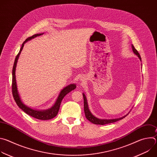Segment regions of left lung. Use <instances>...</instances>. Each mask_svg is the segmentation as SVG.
I'll return each mask as SVG.
<instances>
[{"instance_id":"left-lung-1","label":"left lung","mask_w":157,"mask_h":157,"mask_svg":"<svg viewBox=\"0 0 157 157\" xmlns=\"http://www.w3.org/2000/svg\"><path fill=\"white\" fill-rule=\"evenodd\" d=\"M132 50H133V53H135L136 55L138 56V57L139 58V59L141 60V57H140V55L139 54V53L138 52V51L135 48V47H134V46L132 45ZM83 98H84V114H85V116L86 117V119L90 121L91 122L94 124H98V125H105V124H110V123H114L115 122H117L118 121H120L122 119H124L126 116H127L128 114H127L126 116L122 117H121V118H119V119H99L97 117H96L95 116H94L92 113L90 112V110H89V108H88V104H87V100H86V98L84 95V94L83 93Z\"/></svg>"}]
</instances>
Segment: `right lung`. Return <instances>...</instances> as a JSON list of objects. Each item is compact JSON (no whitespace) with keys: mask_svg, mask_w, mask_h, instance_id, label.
I'll list each match as a JSON object with an SVG mask.
<instances>
[{"mask_svg":"<svg viewBox=\"0 0 157 157\" xmlns=\"http://www.w3.org/2000/svg\"><path fill=\"white\" fill-rule=\"evenodd\" d=\"M43 34V33H42ZM41 33H39V34H35L30 37L27 38L25 41L21 45V47L20 50V52H18V53L17 54V55L16 56V58L15 59V61H14V64H13V70H12V94H13V99L15 101V102L17 103V105L23 111H24L25 113H27L28 115L36 118L37 119H40V120H49L51 119H53V117H56V115L58 113V111L59 109V107H60V104L61 102V101L63 100V98L68 94L69 93L70 91H73V89H75L76 87V86L74 84H70L68 86L65 87L63 90L60 92V94H59L58 99L55 102V104L53 105V106L46 110H33L27 106H26L25 104H23V102H21L20 96L18 95V93L17 91V83H16V79H15V68L17 66V60L18 59L19 55L23 49V47L24 46L25 43H26L27 41L34 38L38 36H40L41 35H42Z\"/></svg>","mask_w":157,"mask_h":157,"instance_id":"right-lung-1","label":"right lung"}]
</instances>
